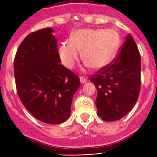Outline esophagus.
<instances>
[{
	"label": "esophagus",
	"mask_w": 157,
	"mask_h": 157,
	"mask_svg": "<svg viewBox=\"0 0 157 157\" xmlns=\"http://www.w3.org/2000/svg\"><path fill=\"white\" fill-rule=\"evenodd\" d=\"M80 81H81V83L84 84L86 82L87 79L86 78V77H84V76H81V77H80Z\"/></svg>",
	"instance_id": "obj_1"
}]
</instances>
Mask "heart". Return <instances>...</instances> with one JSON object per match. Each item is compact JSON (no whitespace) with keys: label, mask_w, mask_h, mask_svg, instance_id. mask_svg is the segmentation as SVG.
I'll list each match as a JSON object with an SVG mask.
<instances>
[{"label":"heart","mask_w":157,"mask_h":157,"mask_svg":"<svg viewBox=\"0 0 157 157\" xmlns=\"http://www.w3.org/2000/svg\"><path fill=\"white\" fill-rule=\"evenodd\" d=\"M120 43V35L113 29H79L73 33L71 39L62 42L58 52L63 64L71 68L78 60L79 51H81V58L86 66L99 70L113 61Z\"/></svg>","instance_id":"1"}]
</instances>
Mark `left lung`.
Returning a JSON list of instances; mask_svg holds the SVG:
<instances>
[{"mask_svg": "<svg viewBox=\"0 0 157 157\" xmlns=\"http://www.w3.org/2000/svg\"><path fill=\"white\" fill-rule=\"evenodd\" d=\"M141 57L128 33L119 55L90 79L97 90V114L106 122L120 119L131 111L139 96Z\"/></svg>", "mask_w": 157, "mask_h": 157, "instance_id": "obj_1", "label": "left lung"}]
</instances>
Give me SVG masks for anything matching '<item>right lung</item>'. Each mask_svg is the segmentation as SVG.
<instances>
[{"label":"right lung","instance_id":"obj_1","mask_svg":"<svg viewBox=\"0 0 157 157\" xmlns=\"http://www.w3.org/2000/svg\"><path fill=\"white\" fill-rule=\"evenodd\" d=\"M54 30L29 33L18 48L14 62L15 84L24 106L39 121L65 122L71 114L78 76L61 64Z\"/></svg>","mask_w":157,"mask_h":157}]
</instances>
